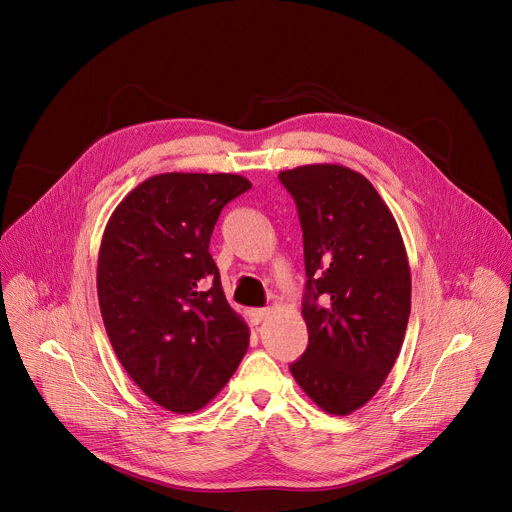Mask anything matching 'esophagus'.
I'll return each instance as SVG.
<instances>
[{"label": "esophagus", "mask_w": 512, "mask_h": 512, "mask_svg": "<svg viewBox=\"0 0 512 512\" xmlns=\"http://www.w3.org/2000/svg\"><path fill=\"white\" fill-rule=\"evenodd\" d=\"M267 316H269V310H267V308H255V310L249 312V318H251L253 324H261Z\"/></svg>", "instance_id": "obj_1"}]
</instances>
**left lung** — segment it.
I'll list each match as a JSON object with an SVG mask.
<instances>
[{
    "label": "left lung",
    "mask_w": 512,
    "mask_h": 512,
    "mask_svg": "<svg viewBox=\"0 0 512 512\" xmlns=\"http://www.w3.org/2000/svg\"><path fill=\"white\" fill-rule=\"evenodd\" d=\"M304 231L308 348L289 367L326 413L350 415L383 387L411 312V271L389 206L340 164L279 172Z\"/></svg>",
    "instance_id": "obj_1"
}]
</instances>
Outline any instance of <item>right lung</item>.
<instances>
[{
  "mask_svg": "<svg viewBox=\"0 0 512 512\" xmlns=\"http://www.w3.org/2000/svg\"><path fill=\"white\" fill-rule=\"evenodd\" d=\"M249 188L239 174H158L105 227L97 296L107 336L131 381L168 411L202 409L247 352L249 326L208 245L225 204Z\"/></svg>",
  "mask_w": 512,
  "mask_h": 512,
  "instance_id": "right-lung-1",
  "label": "right lung"
}]
</instances>
